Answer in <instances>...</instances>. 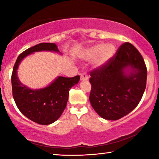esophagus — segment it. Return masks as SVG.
Listing matches in <instances>:
<instances>
[{"mask_svg":"<svg viewBox=\"0 0 159 159\" xmlns=\"http://www.w3.org/2000/svg\"><path fill=\"white\" fill-rule=\"evenodd\" d=\"M89 79V75L86 74V73H83L81 75H80V80H87Z\"/></svg>","mask_w":159,"mask_h":159,"instance_id":"obj_1","label":"esophagus"}]
</instances>
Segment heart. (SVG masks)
Instances as JSON below:
<instances>
[{"mask_svg": "<svg viewBox=\"0 0 159 159\" xmlns=\"http://www.w3.org/2000/svg\"><path fill=\"white\" fill-rule=\"evenodd\" d=\"M115 52L116 48L112 44L99 43L87 49L83 54V57L86 60L93 59V67L95 68H100L111 60Z\"/></svg>", "mask_w": 159, "mask_h": 159, "instance_id": "heart-1", "label": "heart"}]
</instances>
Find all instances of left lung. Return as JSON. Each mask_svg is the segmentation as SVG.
<instances>
[{"label": "left lung", "instance_id": "1", "mask_svg": "<svg viewBox=\"0 0 159 159\" xmlns=\"http://www.w3.org/2000/svg\"><path fill=\"white\" fill-rule=\"evenodd\" d=\"M90 75L91 106L101 117L117 120L139 104L146 86L147 68L137 49L125 42L115 57Z\"/></svg>", "mask_w": 159, "mask_h": 159}]
</instances>
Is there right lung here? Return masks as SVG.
Instances as JSON below:
<instances>
[{"mask_svg": "<svg viewBox=\"0 0 159 159\" xmlns=\"http://www.w3.org/2000/svg\"><path fill=\"white\" fill-rule=\"evenodd\" d=\"M41 51L61 54L55 43L38 44L21 53L13 69L12 92L16 104L25 117L38 124L50 125L58 120L63 112L68 99L69 91L79 83L80 76H58L48 86L39 89H32L21 84L17 76L20 63L28 55Z\"/></svg>", "mask_w": 159, "mask_h": 159, "instance_id": "add662e5", "label": "right lung"}]
</instances>
